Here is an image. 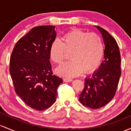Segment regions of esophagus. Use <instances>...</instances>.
<instances>
[{
    "mask_svg": "<svg viewBox=\"0 0 131 131\" xmlns=\"http://www.w3.org/2000/svg\"><path fill=\"white\" fill-rule=\"evenodd\" d=\"M64 82H71L73 81V80L71 78H66L63 79Z\"/></svg>",
    "mask_w": 131,
    "mask_h": 131,
    "instance_id": "obj_1",
    "label": "esophagus"
}]
</instances>
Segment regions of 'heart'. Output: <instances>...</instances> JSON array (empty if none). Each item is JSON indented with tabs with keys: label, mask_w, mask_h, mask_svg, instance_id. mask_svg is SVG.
Here are the masks:
<instances>
[{
	"label": "heart",
	"mask_w": 131,
	"mask_h": 131,
	"mask_svg": "<svg viewBox=\"0 0 131 131\" xmlns=\"http://www.w3.org/2000/svg\"><path fill=\"white\" fill-rule=\"evenodd\" d=\"M70 52L71 60L56 70L59 75L74 77L84 71L91 73L100 66L104 56V45L101 37L95 33L75 29L66 33L62 41L54 40L50 47V56L57 64H61Z\"/></svg>",
	"instance_id": "obj_1"
}]
</instances>
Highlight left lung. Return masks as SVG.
Wrapping results in <instances>:
<instances>
[{"label":"left lung","instance_id":"8db88e82","mask_svg":"<svg viewBox=\"0 0 131 131\" xmlns=\"http://www.w3.org/2000/svg\"><path fill=\"white\" fill-rule=\"evenodd\" d=\"M94 27L100 31L105 45L104 61L91 77L85 78L79 100L83 106L96 110L106 105L114 97L121 74V60L114 38L103 28Z\"/></svg>","mask_w":131,"mask_h":131}]
</instances>
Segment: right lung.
I'll return each instance as SVG.
<instances>
[{
  "label": "right lung",
  "instance_id": "1",
  "mask_svg": "<svg viewBox=\"0 0 131 131\" xmlns=\"http://www.w3.org/2000/svg\"><path fill=\"white\" fill-rule=\"evenodd\" d=\"M55 27H36L18 40L10 59V73L15 93L31 108H49L63 82L53 74L50 47L57 37Z\"/></svg>",
  "mask_w": 131,
  "mask_h": 131
}]
</instances>
